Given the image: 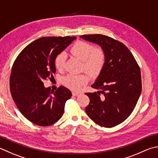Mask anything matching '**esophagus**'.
<instances>
[{
	"label": "esophagus",
	"mask_w": 158,
	"mask_h": 158,
	"mask_svg": "<svg viewBox=\"0 0 158 158\" xmlns=\"http://www.w3.org/2000/svg\"><path fill=\"white\" fill-rule=\"evenodd\" d=\"M72 94L73 96H75V97H78V96L81 94V93H79V92H73Z\"/></svg>",
	"instance_id": "1"
}]
</instances>
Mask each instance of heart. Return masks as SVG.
<instances>
[{
  "label": "heart",
  "mask_w": 158,
  "mask_h": 158,
  "mask_svg": "<svg viewBox=\"0 0 158 158\" xmlns=\"http://www.w3.org/2000/svg\"><path fill=\"white\" fill-rule=\"evenodd\" d=\"M71 53L83 62V68L91 75H97L103 68L106 57L103 51L101 48H94L90 44L85 42H78L70 50ZM66 60L65 52L59 54L55 58V66L59 70H63ZM88 81L86 75H70L64 79V85L73 90H78L82 85Z\"/></svg>",
  "instance_id": "b5f03b06"
}]
</instances>
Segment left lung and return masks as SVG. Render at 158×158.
Wrapping results in <instances>:
<instances>
[{
  "mask_svg": "<svg viewBox=\"0 0 158 158\" xmlns=\"http://www.w3.org/2000/svg\"><path fill=\"white\" fill-rule=\"evenodd\" d=\"M80 38L101 46L105 63L92 87L99 90L85 93L88 116L97 124L112 127L123 123L134 110L142 91L140 70L127 47L110 37L95 34ZM103 94L101 97L100 94Z\"/></svg>",
  "mask_w": 158,
  "mask_h": 158,
  "instance_id": "obj_1",
  "label": "left lung"
}]
</instances>
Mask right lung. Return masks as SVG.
Instances as JSON below:
<instances>
[{"mask_svg": "<svg viewBox=\"0 0 158 158\" xmlns=\"http://www.w3.org/2000/svg\"><path fill=\"white\" fill-rule=\"evenodd\" d=\"M76 37H43L27 46L15 60L10 76L12 98L22 114L31 123L49 126L62 116L72 93L60 86L51 91L43 81L56 72L55 58Z\"/></svg>", "mask_w": 158, "mask_h": 158, "instance_id": "1", "label": "right lung"}]
</instances>
